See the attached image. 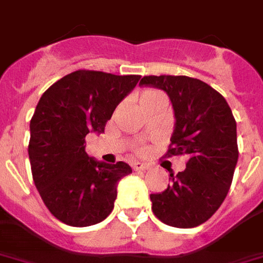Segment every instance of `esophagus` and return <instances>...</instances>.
<instances>
[{
  "label": "esophagus",
  "instance_id": "1",
  "mask_svg": "<svg viewBox=\"0 0 263 263\" xmlns=\"http://www.w3.org/2000/svg\"><path fill=\"white\" fill-rule=\"evenodd\" d=\"M149 168H151V165L145 164V162H134L133 164L134 171H147Z\"/></svg>",
  "mask_w": 263,
  "mask_h": 263
}]
</instances>
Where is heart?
<instances>
[{"mask_svg":"<svg viewBox=\"0 0 263 263\" xmlns=\"http://www.w3.org/2000/svg\"><path fill=\"white\" fill-rule=\"evenodd\" d=\"M157 97H162L161 92H158V91H147L146 94L144 95V98H142V102L147 101V99H153V98ZM136 152L137 153H140V155H142V153H145V147L142 146V145H137Z\"/></svg>","mask_w":263,"mask_h":263,"instance_id":"1","label":"heart"}]
</instances>
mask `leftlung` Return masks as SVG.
Returning <instances> with one entry per match:
<instances>
[{"instance_id": "1", "label": "left lung", "mask_w": 263, "mask_h": 263, "mask_svg": "<svg viewBox=\"0 0 263 263\" xmlns=\"http://www.w3.org/2000/svg\"><path fill=\"white\" fill-rule=\"evenodd\" d=\"M141 86L164 90L176 125L165 157L186 156L185 171L171 172V184L152 194V211L162 223L192 229L207 222L229 194L238 162L236 122L222 94L195 78L144 77Z\"/></svg>"}]
</instances>
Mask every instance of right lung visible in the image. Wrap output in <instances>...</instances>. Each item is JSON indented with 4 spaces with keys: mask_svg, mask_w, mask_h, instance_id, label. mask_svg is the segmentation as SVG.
I'll use <instances>...</instances> for the list:
<instances>
[{
    "mask_svg": "<svg viewBox=\"0 0 263 263\" xmlns=\"http://www.w3.org/2000/svg\"><path fill=\"white\" fill-rule=\"evenodd\" d=\"M140 78L78 69L40 98L30 119L28 153L34 185L60 222L87 227L112 211L118 181L132 168L123 161L106 164L88 157L86 136L105 133L118 103Z\"/></svg>",
    "mask_w": 263,
    "mask_h": 263,
    "instance_id": "1",
    "label": "right lung"
}]
</instances>
